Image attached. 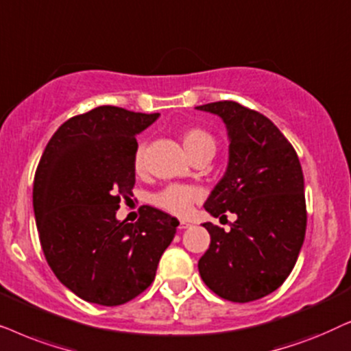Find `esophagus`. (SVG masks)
<instances>
[{
    "label": "esophagus",
    "mask_w": 351,
    "mask_h": 351,
    "mask_svg": "<svg viewBox=\"0 0 351 351\" xmlns=\"http://www.w3.org/2000/svg\"><path fill=\"white\" fill-rule=\"evenodd\" d=\"M191 223L188 221H180V230H186V228H189Z\"/></svg>",
    "instance_id": "1"
}]
</instances>
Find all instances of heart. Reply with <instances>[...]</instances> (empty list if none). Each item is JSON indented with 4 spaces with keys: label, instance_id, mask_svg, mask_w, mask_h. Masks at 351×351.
Returning <instances> with one entry per match:
<instances>
[{
    "label": "heart",
    "instance_id": "heart-1",
    "mask_svg": "<svg viewBox=\"0 0 351 351\" xmlns=\"http://www.w3.org/2000/svg\"><path fill=\"white\" fill-rule=\"evenodd\" d=\"M180 138L191 158L199 156H213L217 151L215 138L207 130L200 127H189L183 130ZM144 167H146V147L141 144L133 156V168L136 173H141ZM199 197V191L193 186L168 184L167 188L152 195V204L163 212L175 215V217H184L189 213L191 207L197 202Z\"/></svg>",
    "mask_w": 351,
    "mask_h": 351
}]
</instances>
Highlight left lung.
I'll list each match as a JSON object with an SVG mask.
<instances>
[{
  "mask_svg": "<svg viewBox=\"0 0 351 351\" xmlns=\"http://www.w3.org/2000/svg\"><path fill=\"white\" fill-rule=\"evenodd\" d=\"M221 117L230 162L205 202L215 218L234 213L231 231L204 223L210 247L199 273L224 300L245 303L274 292L300 254L306 230L303 171L295 149L260 112L234 101L197 107Z\"/></svg>",
  "mask_w": 351,
  "mask_h": 351,
  "instance_id": "8db88e82",
  "label": "left lung"
}]
</instances>
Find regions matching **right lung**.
Instances as JSON below:
<instances>
[{
  "label": "right lung",
  "mask_w": 351,
  "mask_h": 351,
  "mask_svg": "<svg viewBox=\"0 0 351 351\" xmlns=\"http://www.w3.org/2000/svg\"><path fill=\"white\" fill-rule=\"evenodd\" d=\"M158 119L115 106L75 115L40 158L34 210L40 244L56 278L75 295L123 305L151 286L180 221L151 205L136 223L115 217L133 195L136 134Z\"/></svg>",
  "instance_id": "obj_1"
}]
</instances>
